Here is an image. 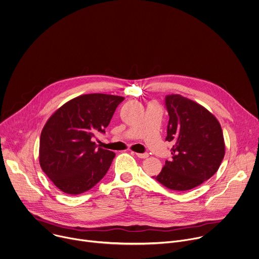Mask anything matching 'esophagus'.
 Listing matches in <instances>:
<instances>
[{
	"mask_svg": "<svg viewBox=\"0 0 259 259\" xmlns=\"http://www.w3.org/2000/svg\"><path fill=\"white\" fill-rule=\"evenodd\" d=\"M136 155L139 157V158H147L149 155L148 153H136Z\"/></svg>",
	"mask_w": 259,
	"mask_h": 259,
	"instance_id": "esophagus-1",
	"label": "esophagus"
}]
</instances>
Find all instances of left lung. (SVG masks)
I'll return each mask as SVG.
<instances>
[{
    "label": "left lung",
    "instance_id": "obj_1",
    "mask_svg": "<svg viewBox=\"0 0 259 259\" xmlns=\"http://www.w3.org/2000/svg\"><path fill=\"white\" fill-rule=\"evenodd\" d=\"M169 121L166 141L172 159L153 178L172 191L194 189L213 177L224 158L225 142L217 118L202 105L181 95L165 98Z\"/></svg>",
    "mask_w": 259,
    "mask_h": 259
}]
</instances>
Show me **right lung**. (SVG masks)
I'll return each instance as SVG.
<instances>
[{"mask_svg": "<svg viewBox=\"0 0 259 259\" xmlns=\"http://www.w3.org/2000/svg\"><path fill=\"white\" fill-rule=\"evenodd\" d=\"M124 99L106 94L81 95L49 117L40 135L39 163L61 192L84 193L107 174L115 153L97 148L93 138L105 132Z\"/></svg>", "mask_w": 259, "mask_h": 259, "instance_id": "obj_1", "label": "right lung"}]
</instances>
